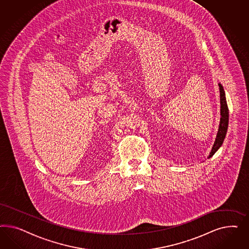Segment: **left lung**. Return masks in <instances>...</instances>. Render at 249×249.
Listing matches in <instances>:
<instances>
[{"instance_id": "left-lung-1", "label": "left lung", "mask_w": 249, "mask_h": 249, "mask_svg": "<svg viewBox=\"0 0 249 249\" xmlns=\"http://www.w3.org/2000/svg\"><path fill=\"white\" fill-rule=\"evenodd\" d=\"M219 91H220V113H221V118H220V124H219L218 132L216 135L215 142L213 143V146L212 148L211 152L208 156V158H211L212 156L217 151L219 148L222 146L224 142V140L226 138V132H227V128H228V120H229V111H228V107L226 104V94L224 88L221 84H219Z\"/></svg>"}]
</instances>
